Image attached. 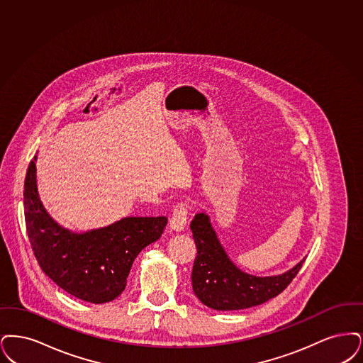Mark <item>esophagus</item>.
Returning <instances> with one entry per match:
<instances>
[{
    "instance_id": "esophagus-1",
    "label": "esophagus",
    "mask_w": 363,
    "mask_h": 363,
    "mask_svg": "<svg viewBox=\"0 0 363 363\" xmlns=\"http://www.w3.org/2000/svg\"><path fill=\"white\" fill-rule=\"evenodd\" d=\"M189 216V205L184 202H180L174 207L172 218H171V228L176 232H182L187 225Z\"/></svg>"
}]
</instances>
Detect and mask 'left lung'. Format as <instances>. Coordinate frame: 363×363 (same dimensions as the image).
Instances as JSON below:
<instances>
[{
  "label": "left lung",
  "mask_w": 363,
  "mask_h": 363,
  "mask_svg": "<svg viewBox=\"0 0 363 363\" xmlns=\"http://www.w3.org/2000/svg\"><path fill=\"white\" fill-rule=\"evenodd\" d=\"M198 255L192 267V289L206 306L216 311H238L264 303L281 294L298 274L305 259L277 277L250 275L229 259L210 218L199 213L189 225Z\"/></svg>",
  "instance_id": "8db88e82"
}]
</instances>
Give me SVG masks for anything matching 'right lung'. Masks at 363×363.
<instances>
[{
	"mask_svg": "<svg viewBox=\"0 0 363 363\" xmlns=\"http://www.w3.org/2000/svg\"><path fill=\"white\" fill-rule=\"evenodd\" d=\"M36 156L24 182V216L43 272L76 298L104 303L122 294L133 262L157 241L167 217H127L107 228L73 233L48 216L36 186Z\"/></svg>",
	"mask_w": 363,
	"mask_h": 363,
	"instance_id": "right-lung-1",
	"label": "right lung"
}]
</instances>
